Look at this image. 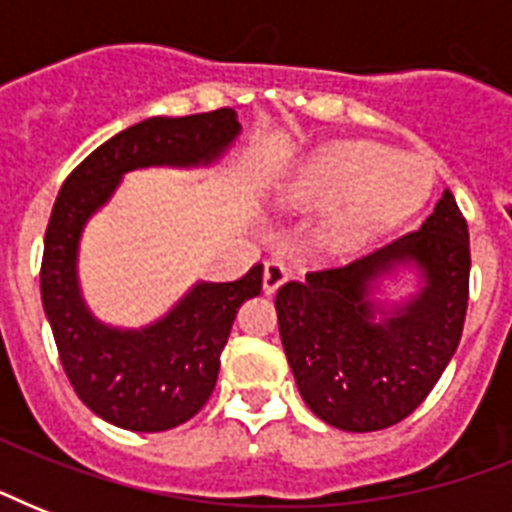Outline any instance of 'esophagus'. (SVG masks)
<instances>
[{"label": "esophagus", "mask_w": 512, "mask_h": 512, "mask_svg": "<svg viewBox=\"0 0 512 512\" xmlns=\"http://www.w3.org/2000/svg\"><path fill=\"white\" fill-rule=\"evenodd\" d=\"M289 279V268L281 260H268L263 268V292L265 295H273L276 289Z\"/></svg>", "instance_id": "obj_1"}]
</instances>
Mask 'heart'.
<instances>
[{"instance_id":"heart-1","label":"heart","mask_w":512,"mask_h":512,"mask_svg":"<svg viewBox=\"0 0 512 512\" xmlns=\"http://www.w3.org/2000/svg\"><path fill=\"white\" fill-rule=\"evenodd\" d=\"M433 167L417 154H396L374 143H337L313 156L284 199L316 207L341 199L327 217L332 244H356L420 212L433 191Z\"/></svg>"}]
</instances>
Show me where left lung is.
I'll use <instances>...</instances> for the list:
<instances>
[{
	"label": "left lung",
	"instance_id": "left-lung-1",
	"mask_svg": "<svg viewBox=\"0 0 512 512\" xmlns=\"http://www.w3.org/2000/svg\"><path fill=\"white\" fill-rule=\"evenodd\" d=\"M398 267H412L421 289L385 312L371 292L377 278ZM468 281V223L452 191H444L420 231L348 265L287 281L276 292L281 345L308 409L350 433L409 417L460 345Z\"/></svg>",
	"mask_w": 512,
	"mask_h": 512
}]
</instances>
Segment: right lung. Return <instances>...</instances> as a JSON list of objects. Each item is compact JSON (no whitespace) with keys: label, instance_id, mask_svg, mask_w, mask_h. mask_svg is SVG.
I'll return each mask as SVG.
<instances>
[{"label":"right lung","instance_id":"1","mask_svg":"<svg viewBox=\"0 0 512 512\" xmlns=\"http://www.w3.org/2000/svg\"><path fill=\"white\" fill-rule=\"evenodd\" d=\"M233 108L154 116L98 146L60 188L42 257V305L68 382L87 409L116 428L159 433L207 404L239 305L263 289V265L236 281H199L164 319L143 329L108 327L79 289L76 257L87 220L140 167H207L239 138Z\"/></svg>","mask_w":512,"mask_h":512}]
</instances>
